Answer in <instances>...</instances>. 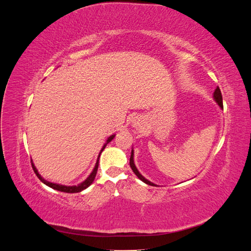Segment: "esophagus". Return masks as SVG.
Wrapping results in <instances>:
<instances>
[{"instance_id": "obj_1", "label": "esophagus", "mask_w": 251, "mask_h": 251, "mask_svg": "<svg viewBox=\"0 0 251 251\" xmlns=\"http://www.w3.org/2000/svg\"><path fill=\"white\" fill-rule=\"evenodd\" d=\"M143 126V119L141 117H136L133 120V126L136 128H141Z\"/></svg>"}]
</instances>
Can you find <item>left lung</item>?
Listing matches in <instances>:
<instances>
[{
    "mask_svg": "<svg viewBox=\"0 0 251 251\" xmlns=\"http://www.w3.org/2000/svg\"><path fill=\"white\" fill-rule=\"evenodd\" d=\"M214 98H215V100L218 102V104L220 105V108L223 109V98H222V93H221V91H220V88H219V87H217V89L215 90ZM133 156H134V153H133V151H132L131 158H130V166H131V169L133 170V172L135 173L136 176H137L141 181H143L144 183H147V184H149V185L154 186V185H155L154 183H151V181H149V180H147L146 178H144V177L142 176V175L138 172V170L136 169V166H135V164H134V158H133Z\"/></svg>",
    "mask_w": 251,
    "mask_h": 251,
    "instance_id": "obj_1",
    "label": "left lung"
}]
</instances>
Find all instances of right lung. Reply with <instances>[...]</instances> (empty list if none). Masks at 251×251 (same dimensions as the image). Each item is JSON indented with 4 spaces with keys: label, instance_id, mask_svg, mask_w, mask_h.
<instances>
[{
    "label": "right lung",
    "instance_id": "obj_1",
    "mask_svg": "<svg viewBox=\"0 0 251 251\" xmlns=\"http://www.w3.org/2000/svg\"><path fill=\"white\" fill-rule=\"evenodd\" d=\"M114 137H115V135H112V136H110V137L108 138L107 142L104 143V146L102 147V149H101V151H100V156H98L97 162H96V164H95V168H94L93 172L90 174V176H89L85 181H83L82 183H80V184H78V185H74V186H66V185H62V184L52 183V182H49V181L45 180L44 178H42V177H41V175L39 174V172H37V170L35 169L34 164L31 162V164H32V169H33V171H34L35 175L37 176V178H39V179L43 182V183H45L46 185H48L49 187H51V188H53V189H56V191H59V192H64V193H79V192L83 191V189H86L88 186H90L91 184H92V182L94 181L95 176H96V173H97V169H98V161H100V157L101 151L104 150V148H105V147H107V144H108L110 141H112V139H113Z\"/></svg>",
    "mask_w": 251,
    "mask_h": 251
}]
</instances>
